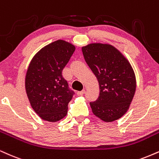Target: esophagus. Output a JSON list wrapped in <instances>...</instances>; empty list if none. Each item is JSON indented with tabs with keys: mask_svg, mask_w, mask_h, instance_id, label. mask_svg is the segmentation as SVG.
Here are the masks:
<instances>
[{
	"mask_svg": "<svg viewBox=\"0 0 159 159\" xmlns=\"http://www.w3.org/2000/svg\"><path fill=\"white\" fill-rule=\"evenodd\" d=\"M85 93V90H82V91H79L77 93L78 95H83Z\"/></svg>",
	"mask_w": 159,
	"mask_h": 159,
	"instance_id": "1",
	"label": "esophagus"
}]
</instances>
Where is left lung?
I'll return each mask as SVG.
<instances>
[{"label":"left lung","instance_id":"1","mask_svg":"<svg viewBox=\"0 0 159 159\" xmlns=\"http://www.w3.org/2000/svg\"><path fill=\"white\" fill-rule=\"evenodd\" d=\"M82 52L100 89L98 99L89 103L93 114L105 122L118 120L127 112L136 89L131 64L121 52L107 43H90L82 47Z\"/></svg>","mask_w":159,"mask_h":159}]
</instances>
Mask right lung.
<instances>
[{"label": "right lung", "instance_id": "right-lung-1", "mask_svg": "<svg viewBox=\"0 0 159 159\" xmlns=\"http://www.w3.org/2000/svg\"><path fill=\"white\" fill-rule=\"evenodd\" d=\"M75 50L72 43L58 40L38 51L29 65L25 78L26 95L41 119L56 122L67 114L74 93L69 89L62 71Z\"/></svg>", "mask_w": 159, "mask_h": 159}]
</instances>
